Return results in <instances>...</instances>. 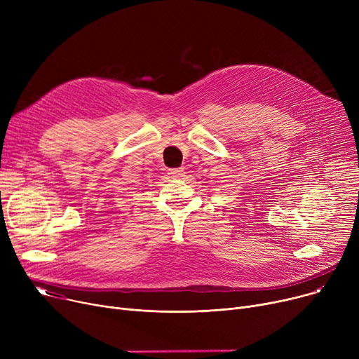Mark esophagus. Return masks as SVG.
I'll list each match as a JSON object with an SVG mask.
<instances>
[{"instance_id": "1", "label": "esophagus", "mask_w": 359, "mask_h": 359, "mask_svg": "<svg viewBox=\"0 0 359 359\" xmlns=\"http://www.w3.org/2000/svg\"><path fill=\"white\" fill-rule=\"evenodd\" d=\"M168 175L172 176V177H183V175H184V168L183 167H179V168H172L168 172Z\"/></svg>"}]
</instances>
